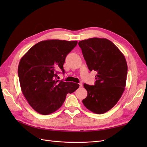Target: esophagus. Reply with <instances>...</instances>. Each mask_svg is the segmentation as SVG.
<instances>
[{"label": "esophagus", "mask_w": 147, "mask_h": 147, "mask_svg": "<svg viewBox=\"0 0 147 147\" xmlns=\"http://www.w3.org/2000/svg\"><path fill=\"white\" fill-rule=\"evenodd\" d=\"M79 85H80V87H82V86H83L82 83H79Z\"/></svg>", "instance_id": "esophagus-1"}]
</instances>
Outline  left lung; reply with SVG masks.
Instances as JSON below:
<instances>
[{"mask_svg": "<svg viewBox=\"0 0 147 147\" xmlns=\"http://www.w3.org/2000/svg\"><path fill=\"white\" fill-rule=\"evenodd\" d=\"M90 71L97 72L94 85L84 84L88 95L83 104L92 112L102 114L116 105L125 90L127 65L125 57L115 44L103 38L80 41Z\"/></svg>", "mask_w": 147, "mask_h": 147, "instance_id": "obj_1", "label": "left lung"}]
</instances>
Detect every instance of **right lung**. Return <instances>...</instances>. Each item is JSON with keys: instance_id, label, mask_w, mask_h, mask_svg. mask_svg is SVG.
I'll use <instances>...</instances> for the list:
<instances>
[{"instance_id": "add662e5", "label": "right lung", "mask_w": 147, "mask_h": 147, "mask_svg": "<svg viewBox=\"0 0 147 147\" xmlns=\"http://www.w3.org/2000/svg\"><path fill=\"white\" fill-rule=\"evenodd\" d=\"M77 43L61 40L42 41L21 59L18 74L21 91L38 113L47 115L55 112L64 103L67 94L78 88L77 83L57 79L59 70L64 74L65 57Z\"/></svg>"}]
</instances>
